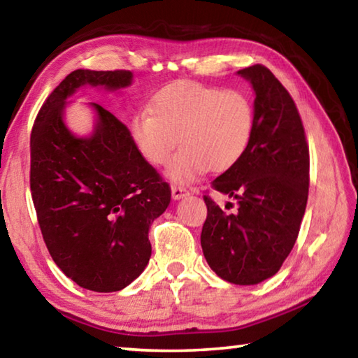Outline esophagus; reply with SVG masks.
Wrapping results in <instances>:
<instances>
[{"mask_svg": "<svg viewBox=\"0 0 358 358\" xmlns=\"http://www.w3.org/2000/svg\"><path fill=\"white\" fill-rule=\"evenodd\" d=\"M187 194V189L185 186L181 185H173L172 186V197L175 199V201H180V199H183Z\"/></svg>", "mask_w": 358, "mask_h": 358, "instance_id": "34e87169", "label": "esophagus"}]
</instances>
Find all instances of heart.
I'll use <instances>...</instances> for the list:
<instances>
[{
    "mask_svg": "<svg viewBox=\"0 0 358 358\" xmlns=\"http://www.w3.org/2000/svg\"><path fill=\"white\" fill-rule=\"evenodd\" d=\"M254 102L240 90L180 80L159 90L150 108L131 117L129 134L141 155L155 166L171 159L173 181L189 183L205 171L220 173L237 164L252 141Z\"/></svg>",
    "mask_w": 358,
    "mask_h": 358,
    "instance_id": "heart-1",
    "label": "heart"
}]
</instances>
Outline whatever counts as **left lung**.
Returning <instances> with one entry per match:
<instances>
[{
    "label": "left lung",
    "mask_w": 358,
    "mask_h": 358,
    "mask_svg": "<svg viewBox=\"0 0 358 358\" xmlns=\"http://www.w3.org/2000/svg\"><path fill=\"white\" fill-rule=\"evenodd\" d=\"M252 85L256 126L237 164L211 187L237 201L226 213L210 196L201 245L215 273L251 286L278 273L292 251L305 215L310 187V148L296 106L268 68L238 71Z\"/></svg>",
    "instance_id": "obj_1"
}]
</instances>
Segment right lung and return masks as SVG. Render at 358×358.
<instances>
[{"label":"right lung","instance_id":"right-lung-1","mask_svg":"<svg viewBox=\"0 0 358 358\" xmlns=\"http://www.w3.org/2000/svg\"><path fill=\"white\" fill-rule=\"evenodd\" d=\"M131 71L77 69L42 104L31 131L29 186L45 246L63 273L94 292H117L151 256V222L171 203L126 124L99 104L90 137L66 128V99L83 85L129 87Z\"/></svg>","mask_w":358,"mask_h":358}]
</instances>
